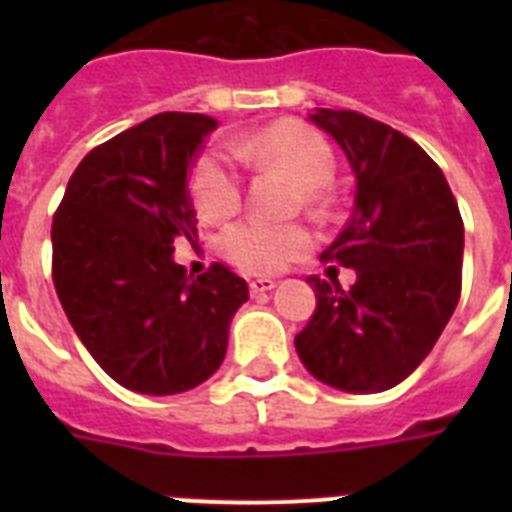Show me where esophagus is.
Here are the masks:
<instances>
[{"mask_svg": "<svg viewBox=\"0 0 512 512\" xmlns=\"http://www.w3.org/2000/svg\"><path fill=\"white\" fill-rule=\"evenodd\" d=\"M276 287V281L273 279H252L249 281V292L252 295H265V292H271Z\"/></svg>", "mask_w": 512, "mask_h": 512, "instance_id": "obj_1", "label": "esophagus"}]
</instances>
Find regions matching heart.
I'll list each match as a JSON object with an SVG mask.
<instances>
[{
    "label": "heart",
    "mask_w": 512,
    "mask_h": 512,
    "mask_svg": "<svg viewBox=\"0 0 512 512\" xmlns=\"http://www.w3.org/2000/svg\"><path fill=\"white\" fill-rule=\"evenodd\" d=\"M236 154L260 164H273L287 172L297 185L303 204L311 212L329 207L327 183L335 177V151L319 130L284 119L257 132L255 138L236 143ZM193 204L204 220H225L241 207V175L228 151L209 148L193 167ZM223 255L247 273H276L308 252L311 233L295 223L241 220L223 233Z\"/></svg>",
    "instance_id": "1"
}]
</instances>
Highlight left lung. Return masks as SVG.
<instances>
[{
  "label": "left lung",
  "instance_id": "left-lung-1",
  "mask_svg": "<svg viewBox=\"0 0 512 512\" xmlns=\"http://www.w3.org/2000/svg\"><path fill=\"white\" fill-rule=\"evenodd\" d=\"M356 175V204L321 260L353 287L308 276L316 311L295 337L305 369L348 393H380L425 361L460 303L465 225L444 172L412 138L358 111L316 108Z\"/></svg>",
  "mask_w": 512,
  "mask_h": 512
}]
</instances>
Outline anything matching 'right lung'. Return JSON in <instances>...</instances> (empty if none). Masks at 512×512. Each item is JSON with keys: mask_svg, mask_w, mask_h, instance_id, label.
<instances>
[{"mask_svg": "<svg viewBox=\"0 0 512 512\" xmlns=\"http://www.w3.org/2000/svg\"><path fill=\"white\" fill-rule=\"evenodd\" d=\"M217 122L167 111L92 148L52 217V281L71 327L119 385L172 396L223 364L247 281L212 263L185 276L175 241L196 239L188 175Z\"/></svg>", "mask_w": 512, "mask_h": 512, "instance_id": "add662e5", "label": "right lung"}]
</instances>
